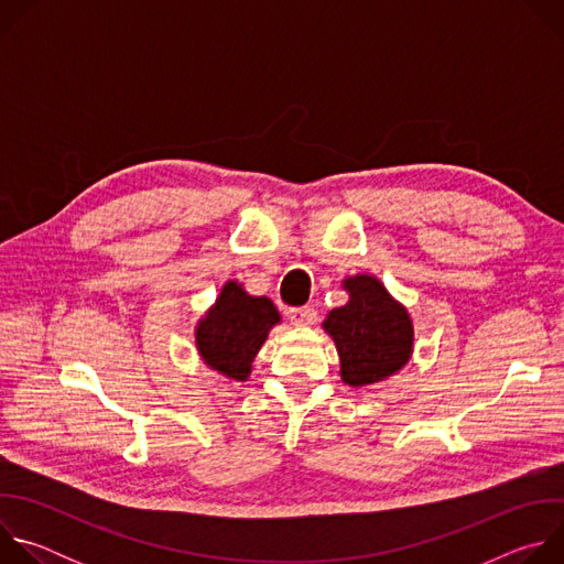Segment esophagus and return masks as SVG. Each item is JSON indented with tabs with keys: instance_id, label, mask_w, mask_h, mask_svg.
<instances>
[{
	"instance_id": "1",
	"label": "esophagus",
	"mask_w": 564,
	"mask_h": 564,
	"mask_svg": "<svg viewBox=\"0 0 564 564\" xmlns=\"http://www.w3.org/2000/svg\"><path fill=\"white\" fill-rule=\"evenodd\" d=\"M290 321L294 326H312L316 321V310L312 305H303V307H292L288 312Z\"/></svg>"
}]
</instances>
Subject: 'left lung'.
Masks as SVG:
<instances>
[{"label": "left lung", "mask_w": 564, "mask_h": 564, "mask_svg": "<svg viewBox=\"0 0 564 564\" xmlns=\"http://www.w3.org/2000/svg\"><path fill=\"white\" fill-rule=\"evenodd\" d=\"M344 285L350 301L328 314L324 328L337 344L344 381L368 386L409 361L413 348L411 316L372 276H352Z\"/></svg>", "instance_id": "left-lung-1"}]
</instances>
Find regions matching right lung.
<instances>
[{
	"instance_id": "obj_1",
	"label": "right lung",
	"mask_w": 564,
	"mask_h": 564,
	"mask_svg": "<svg viewBox=\"0 0 564 564\" xmlns=\"http://www.w3.org/2000/svg\"><path fill=\"white\" fill-rule=\"evenodd\" d=\"M279 312L265 296H250L229 281L196 330L203 359L231 379H246Z\"/></svg>"
}]
</instances>
